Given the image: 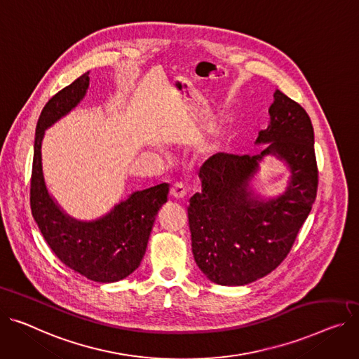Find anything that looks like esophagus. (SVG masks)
I'll use <instances>...</instances> for the list:
<instances>
[{
	"mask_svg": "<svg viewBox=\"0 0 359 359\" xmlns=\"http://www.w3.org/2000/svg\"><path fill=\"white\" fill-rule=\"evenodd\" d=\"M187 194V189L182 182H176L172 187H170V196L175 199H182L184 198Z\"/></svg>",
	"mask_w": 359,
	"mask_h": 359,
	"instance_id": "34e87169",
	"label": "esophagus"
}]
</instances>
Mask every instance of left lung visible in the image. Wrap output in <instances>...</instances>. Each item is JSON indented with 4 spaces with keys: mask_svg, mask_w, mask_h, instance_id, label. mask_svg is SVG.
<instances>
[{
    "mask_svg": "<svg viewBox=\"0 0 359 359\" xmlns=\"http://www.w3.org/2000/svg\"><path fill=\"white\" fill-rule=\"evenodd\" d=\"M270 124L257 142L258 156L217 153L199 170L202 192L189 201L187 217L198 267L213 283L244 285L276 270L290 252L316 199L319 172L313 126L304 108L276 90ZM269 154L290 164L285 194L261 201L248 183Z\"/></svg>",
    "mask_w": 359,
    "mask_h": 359,
    "instance_id": "1",
    "label": "left lung"
}]
</instances>
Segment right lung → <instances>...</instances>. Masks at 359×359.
<instances>
[{
    "label": "right lung",
    "mask_w": 359,
    "mask_h": 359,
    "mask_svg": "<svg viewBox=\"0 0 359 359\" xmlns=\"http://www.w3.org/2000/svg\"><path fill=\"white\" fill-rule=\"evenodd\" d=\"M89 72L59 90L39 116L34 138L30 206L46 243L66 267L81 276L114 283L130 276L144 257L156 215L167 202L169 184L161 183L133 194L107 217L75 221L59 209L47 192L41 170V140L44 130L75 108L89 86Z\"/></svg>",
    "instance_id": "right-lung-1"
}]
</instances>
